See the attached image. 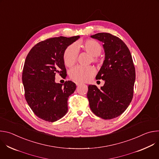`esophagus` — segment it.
Masks as SVG:
<instances>
[{"label":"esophagus","mask_w":159,"mask_h":159,"mask_svg":"<svg viewBox=\"0 0 159 159\" xmlns=\"http://www.w3.org/2000/svg\"><path fill=\"white\" fill-rule=\"evenodd\" d=\"M75 84H76V85H77V86H78V85H80V84H81V83H79V82H76V83H75Z\"/></svg>","instance_id":"obj_1"}]
</instances>
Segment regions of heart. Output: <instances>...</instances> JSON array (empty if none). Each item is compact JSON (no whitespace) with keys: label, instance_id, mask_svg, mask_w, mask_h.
I'll return each instance as SVG.
<instances>
[{"label":"heart","instance_id":"heart-1","mask_svg":"<svg viewBox=\"0 0 159 159\" xmlns=\"http://www.w3.org/2000/svg\"><path fill=\"white\" fill-rule=\"evenodd\" d=\"M83 50L92 56L93 62L99 61V56L102 48L101 44L94 39H87L82 45ZM79 55V50L77 44H72L68 47L63 53V62L65 66L71 67L76 63ZM96 72L94 68L92 66H77L70 70L69 75L70 78L79 82H84L91 79Z\"/></svg>","mask_w":159,"mask_h":159}]
</instances>
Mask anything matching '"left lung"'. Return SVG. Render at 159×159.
<instances>
[{"label":"left lung","instance_id":"1","mask_svg":"<svg viewBox=\"0 0 159 159\" xmlns=\"http://www.w3.org/2000/svg\"><path fill=\"white\" fill-rule=\"evenodd\" d=\"M90 37L103 43L105 60L96 79L105 83L101 89L89 85L87 96L94 114L111 120L120 116L131 102L135 69L131 53L120 38L107 33Z\"/></svg>","mask_w":159,"mask_h":159}]
</instances>
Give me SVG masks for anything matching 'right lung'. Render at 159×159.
<instances>
[{
    "mask_svg": "<svg viewBox=\"0 0 159 159\" xmlns=\"http://www.w3.org/2000/svg\"><path fill=\"white\" fill-rule=\"evenodd\" d=\"M79 38L60 36L42 41L26 57L22 75L25 99L34 114L44 121H56L68 111V98L76 85L70 80L64 84L56 83L55 74H66L64 52Z\"/></svg>",
    "mask_w": 159,
    "mask_h": 159,
    "instance_id": "right-lung-1",
    "label": "right lung"
}]
</instances>
